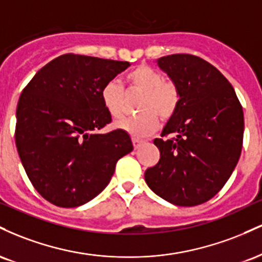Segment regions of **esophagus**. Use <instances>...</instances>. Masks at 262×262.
<instances>
[{
  "label": "esophagus",
  "mask_w": 262,
  "mask_h": 262,
  "mask_svg": "<svg viewBox=\"0 0 262 262\" xmlns=\"http://www.w3.org/2000/svg\"><path fill=\"white\" fill-rule=\"evenodd\" d=\"M132 141H133V145H134V149H135V150H137V149H139V148H140V146H141V145H143V144H144V143H145V141H144V140H139V139H135V138H133V140H132Z\"/></svg>",
  "instance_id": "esophagus-1"
}]
</instances>
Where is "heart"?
<instances>
[{
    "instance_id": "heart-1",
    "label": "heart",
    "mask_w": 262,
    "mask_h": 262,
    "mask_svg": "<svg viewBox=\"0 0 262 262\" xmlns=\"http://www.w3.org/2000/svg\"><path fill=\"white\" fill-rule=\"evenodd\" d=\"M128 87L143 93L138 111L139 114L123 118L114 127L133 137H146L159 127V116L169 119L180 103L179 87L171 81H165L160 71L149 65H140L125 76ZM101 101L111 117L119 118L125 110L124 91L117 80H111L101 90Z\"/></svg>"
}]
</instances>
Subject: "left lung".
Returning <instances> with one entry per match:
<instances>
[{
	"label": "left lung",
	"instance_id": "1",
	"mask_svg": "<svg viewBox=\"0 0 262 262\" xmlns=\"http://www.w3.org/2000/svg\"><path fill=\"white\" fill-rule=\"evenodd\" d=\"M179 87L175 114L155 139L160 160L145 171L154 193L182 207L202 204L229 180L244 137V113L230 82L217 68L189 54L156 60Z\"/></svg>",
	"mask_w": 262,
	"mask_h": 262
}]
</instances>
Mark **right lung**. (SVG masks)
<instances>
[{
  "mask_svg": "<svg viewBox=\"0 0 262 262\" xmlns=\"http://www.w3.org/2000/svg\"><path fill=\"white\" fill-rule=\"evenodd\" d=\"M130 64L64 54L48 62L20 93L16 146L27 176L41 197L64 208L101 193L116 164L133 150L122 129L97 133L111 123L101 90Z\"/></svg>",
  "mask_w": 262,
  "mask_h": 262,
  "instance_id": "add662e5",
  "label": "right lung"
}]
</instances>
